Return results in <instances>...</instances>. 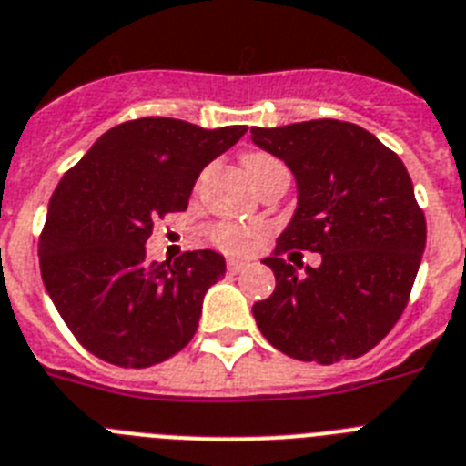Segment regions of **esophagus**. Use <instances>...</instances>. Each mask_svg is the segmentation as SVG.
I'll return each mask as SVG.
<instances>
[{
  "label": "esophagus",
  "instance_id": "esophagus-1",
  "mask_svg": "<svg viewBox=\"0 0 466 466\" xmlns=\"http://www.w3.org/2000/svg\"><path fill=\"white\" fill-rule=\"evenodd\" d=\"M246 268H248V263H244V260H229V263H227V272H229V275H239Z\"/></svg>",
  "mask_w": 466,
  "mask_h": 466
}]
</instances>
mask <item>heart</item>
Returning <instances> with one entry per match:
<instances>
[{
  "label": "heart",
  "mask_w": 466,
  "mask_h": 466,
  "mask_svg": "<svg viewBox=\"0 0 466 466\" xmlns=\"http://www.w3.org/2000/svg\"><path fill=\"white\" fill-rule=\"evenodd\" d=\"M241 163H244V170L253 182L263 177L265 173H269V170L284 167L275 156L265 154V151H246ZM258 237H260V232H258L256 227L237 225V222H218V225L210 227V241L215 246H220L222 251L229 253L248 251V248L256 246Z\"/></svg>",
  "instance_id": "1"
}]
</instances>
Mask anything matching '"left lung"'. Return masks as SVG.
I'll use <instances>...</instances> for the list:
<instances>
[{
	"label": "left lung",
	"instance_id": "1",
	"mask_svg": "<svg viewBox=\"0 0 466 466\" xmlns=\"http://www.w3.org/2000/svg\"><path fill=\"white\" fill-rule=\"evenodd\" d=\"M251 139L284 160L299 187L296 213L263 260L277 287L253 306L258 329L306 362L365 355L400 319L426 246L408 167L343 120L251 127ZM291 248L322 252L323 265L299 276L280 258Z\"/></svg>",
	"mask_w": 466,
	"mask_h": 466
}]
</instances>
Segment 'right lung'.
<instances>
[{
    "label": "right lung",
    "mask_w": 466,
    "mask_h": 466,
    "mask_svg": "<svg viewBox=\"0 0 466 466\" xmlns=\"http://www.w3.org/2000/svg\"><path fill=\"white\" fill-rule=\"evenodd\" d=\"M246 130L137 118L104 132L61 177L40 234L42 281L89 353L151 367L197 334L203 296L225 277V258L203 248L158 263L144 244L154 220L187 210L203 167Z\"/></svg>",
    "instance_id": "1"
}]
</instances>
